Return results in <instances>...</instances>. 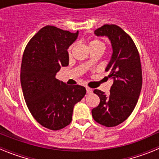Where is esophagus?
Listing matches in <instances>:
<instances>
[{
    "mask_svg": "<svg viewBox=\"0 0 159 159\" xmlns=\"http://www.w3.org/2000/svg\"><path fill=\"white\" fill-rule=\"evenodd\" d=\"M86 91L88 94H92V92H93V90H92V88H86Z\"/></svg>",
    "mask_w": 159,
    "mask_h": 159,
    "instance_id": "obj_1",
    "label": "esophagus"
}]
</instances>
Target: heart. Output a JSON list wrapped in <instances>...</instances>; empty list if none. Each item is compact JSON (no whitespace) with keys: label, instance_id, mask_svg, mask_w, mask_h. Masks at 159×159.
<instances>
[{"label":"heart","instance_id":"1","mask_svg":"<svg viewBox=\"0 0 159 159\" xmlns=\"http://www.w3.org/2000/svg\"><path fill=\"white\" fill-rule=\"evenodd\" d=\"M99 44L103 45V43H102L101 41H99V40H92V41L89 43V47L90 46H94V45H99ZM71 47H70V48L68 49V52L71 53ZM88 64H90V62H88Z\"/></svg>","mask_w":159,"mask_h":159}]
</instances>
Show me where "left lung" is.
Returning <instances> with one entry per match:
<instances>
[{
    "label": "left lung",
    "instance_id": "8db88e82",
    "mask_svg": "<svg viewBox=\"0 0 159 159\" xmlns=\"http://www.w3.org/2000/svg\"><path fill=\"white\" fill-rule=\"evenodd\" d=\"M94 33L107 36L111 43L112 55L105 71L113 84L109 95L94 90L100 102L92 109V117L105 127H116L130 116L139 98L143 84L139 54L130 36L117 25H105Z\"/></svg>",
    "mask_w": 159,
    "mask_h": 159
}]
</instances>
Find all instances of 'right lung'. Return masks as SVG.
I'll list each match as a JSON object with an SVG mask.
<instances>
[{
	"label": "right lung",
	"mask_w": 159,
	"mask_h": 159,
	"mask_svg": "<svg viewBox=\"0 0 159 159\" xmlns=\"http://www.w3.org/2000/svg\"><path fill=\"white\" fill-rule=\"evenodd\" d=\"M54 26L42 28L28 43L20 67V84L29 111L43 127L53 130L69 125L73 108L86 94L80 85L69 86L56 78L69 62L67 49L77 39Z\"/></svg>",
	"instance_id": "right-lung-1"
}]
</instances>
